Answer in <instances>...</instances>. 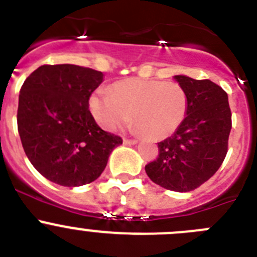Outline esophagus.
<instances>
[{
	"instance_id": "esophagus-1",
	"label": "esophagus",
	"mask_w": 257,
	"mask_h": 257,
	"mask_svg": "<svg viewBox=\"0 0 257 257\" xmlns=\"http://www.w3.org/2000/svg\"><path fill=\"white\" fill-rule=\"evenodd\" d=\"M124 143L125 145H136V143H138V140H136V138H124Z\"/></svg>"
}]
</instances>
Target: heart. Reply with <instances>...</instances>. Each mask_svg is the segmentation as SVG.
I'll return each mask as SVG.
<instances>
[{
    "instance_id": "b5f03b06",
    "label": "heart",
    "mask_w": 257,
    "mask_h": 257,
    "mask_svg": "<svg viewBox=\"0 0 257 257\" xmlns=\"http://www.w3.org/2000/svg\"><path fill=\"white\" fill-rule=\"evenodd\" d=\"M189 109L183 86L161 80L128 78L110 90L95 91L90 111L100 126L114 131L134 116L136 128L151 140H164L179 129Z\"/></svg>"
}]
</instances>
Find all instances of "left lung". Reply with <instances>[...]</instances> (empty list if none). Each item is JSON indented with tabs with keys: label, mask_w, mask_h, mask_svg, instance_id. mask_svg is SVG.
I'll return each instance as SVG.
<instances>
[{
	"label": "left lung",
	"mask_w": 257,
	"mask_h": 257,
	"mask_svg": "<svg viewBox=\"0 0 257 257\" xmlns=\"http://www.w3.org/2000/svg\"><path fill=\"white\" fill-rule=\"evenodd\" d=\"M189 96L185 120L171 137L158 142V156L146 165L153 183L167 190H195L226 158L232 114L228 96L210 80L175 76Z\"/></svg>",
	"instance_id": "1"
}]
</instances>
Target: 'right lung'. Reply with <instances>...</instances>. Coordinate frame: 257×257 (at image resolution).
<instances>
[{
    "mask_svg": "<svg viewBox=\"0 0 257 257\" xmlns=\"http://www.w3.org/2000/svg\"><path fill=\"white\" fill-rule=\"evenodd\" d=\"M102 72L76 64H44L23 83L18 131L31 165L53 183L81 186L95 181L121 137L93 119L88 100Z\"/></svg>",
    "mask_w": 257,
    "mask_h": 257,
    "instance_id": "add662e5",
    "label": "right lung"
}]
</instances>
